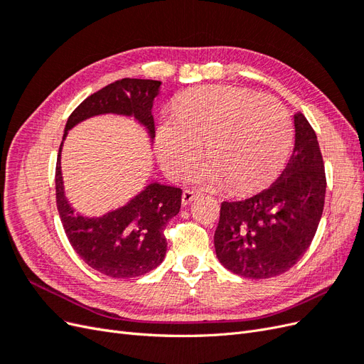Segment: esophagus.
Masks as SVG:
<instances>
[{"label": "esophagus", "instance_id": "34e87169", "mask_svg": "<svg viewBox=\"0 0 364 364\" xmlns=\"http://www.w3.org/2000/svg\"><path fill=\"white\" fill-rule=\"evenodd\" d=\"M197 197V193L196 191H193V190H185L183 193H182V205L183 206H186V205H190L194 199Z\"/></svg>", "mask_w": 364, "mask_h": 364}]
</instances>
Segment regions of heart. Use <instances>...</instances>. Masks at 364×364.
<instances>
[{
    "label": "heart",
    "mask_w": 364,
    "mask_h": 364,
    "mask_svg": "<svg viewBox=\"0 0 364 364\" xmlns=\"http://www.w3.org/2000/svg\"><path fill=\"white\" fill-rule=\"evenodd\" d=\"M291 139L293 124L282 103L229 85L183 94L156 130L158 156L168 174L188 170L206 141L211 162L193 171L191 179L208 188L226 182L235 193L270 182L287 159Z\"/></svg>",
    "instance_id": "obj_1"
}]
</instances>
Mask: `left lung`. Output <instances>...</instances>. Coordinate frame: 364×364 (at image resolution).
I'll use <instances>...</instances> for the list:
<instances>
[{
    "mask_svg": "<svg viewBox=\"0 0 364 364\" xmlns=\"http://www.w3.org/2000/svg\"><path fill=\"white\" fill-rule=\"evenodd\" d=\"M293 155L267 190L223 202L214 234L218 261L235 274L266 279L290 270L310 247L325 203V167L316 132L294 114Z\"/></svg>",
    "mask_w": 364,
    "mask_h": 364,
    "instance_id": "8db88e82",
    "label": "left lung"
}]
</instances>
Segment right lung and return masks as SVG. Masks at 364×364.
<instances>
[{
	"mask_svg": "<svg viewBox=\"0 0 364 364\" xmlns=\"http://www.w3.org/2000/svg\"><path fill=\"white\" fill-rule=\"evenodd\" d=\"M159 90V80L144 79H123L105 86L75 107L60 142L56 164V202L65 234L87 266L111 278L141 277L164 261L167 252L164 229L168 220L179 213L182 190L150 182L126 205L102 217L75 213L65 196L60 167L63 141L82 121L112 114L134 118L146 129L151 142L155 138L151 107Z\"/></svg>",
	"mask_w": 364,
	"mask_h": 364,
	"instance_id": "1",
	"label": "right lung"
}]
</instances>
